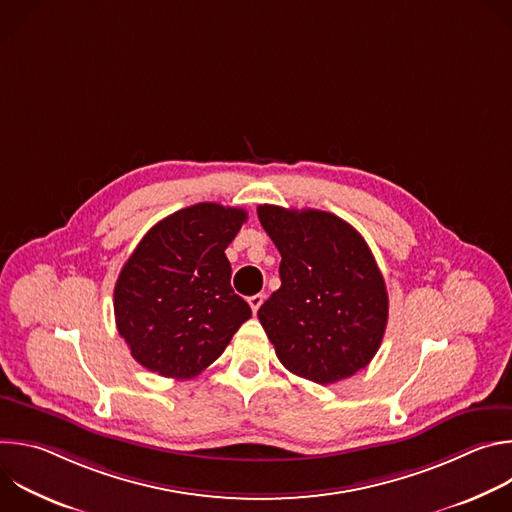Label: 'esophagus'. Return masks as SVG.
I'll list each match as a JSON object with an SVG mask.
<instances>
[{
    "label": "esophagus",
    "instance_id": "obj_1",
    "mask_svg": "<svg viewBox=\"0 0 512 512\" xmlns=\"http://www.w3.org/2000/svg\"><path fill=\"white\" fill-rule=\"evenodd\" d=\"M263 300H265V296H263V294H255V296H251V298H249V306H251L253 314H257V310L261 308Z\"/></svg>",
    "mask_w": 512,
    "mask_h": 512
}]
</instances>
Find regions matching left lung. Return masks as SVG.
<instances>
[{
	"instance_id": "obj_1",
	"label": "left lung",
	"mask_w": 512,
	"mask_h": 512,
	"mask_svg": "<svg viewBox=\"0 0 512 512\" xmlns=\"http://www.w3.org/2000/svg\"><path fill=\"white\" fill-rule=\"evenodd\" d=\"M257 216L281 255V287L257 312L277 358L318 385L352 377L377 354L389 318L367 241L324 210L259 204Z\"/></svg>"
}]
</instances>
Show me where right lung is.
<instances>
[{"label":"right lung","instance_id":"right-lung-1","mask_svg":"<svg viewBox=\"0 0 512 512\" xmlns=\"http://www.w3.org/2000/svg\"><path fill=\"white\" fill-rule=\"evenodd\" d=\"M245 221L243 208L200 202L143 235L113 291L117 330L141 367L192 379L251 318L225 255Z\"/></svg>","mask_w":512,"mask_h":512}]
</instances>
